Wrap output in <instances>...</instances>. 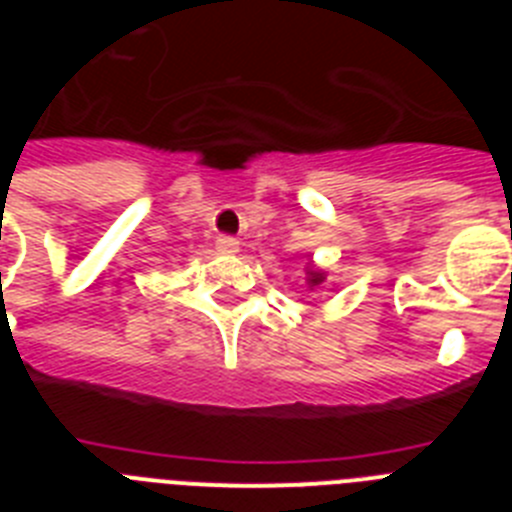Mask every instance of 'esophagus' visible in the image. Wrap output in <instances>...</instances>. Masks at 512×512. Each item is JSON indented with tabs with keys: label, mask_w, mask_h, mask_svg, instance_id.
Masks as SVG:
<instances>
[{
	"label": "esophagus",
	"mask_w": 512,
	"mask_h": 512,
	"mask_svg": "<svg viewBox=\"0 0 512 512\" xmlns=\"http://www.w3.org/2000/svg\"><path fill=\"white\" fill-rule=\"evenodd\" d=\"M238 246H241V241L233 238V235H220V238L215 241V248L220 253H235L238 251Z\"/></svg>",
	"instance_id": "34e87169"
}]
</instances>
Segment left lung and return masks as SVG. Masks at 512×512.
Wrapping results in <instances>:
<instances>
[{
  "label": "left lung",
  "instance_id": "1",
  "mask_svg": "<svg viewBox=\"0 0 512 512\" xmlns=\"http://www.w3.org/2000/svg\"><path fill=\"white\" fill-rule=\"evenodd\" d=\"M312 274V271H310ZM312 284H318V282H323V274H318V271H315V274H312V279H310Z\"/></svg>",
  "mask_w": 512,
  "mask_h": 512
}]
</instances>
